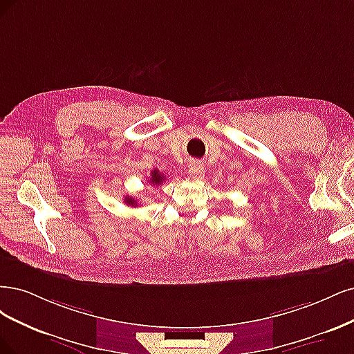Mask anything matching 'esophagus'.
I'll use <instances>...</instances> for the list:
<instances>
[{
    "mask_svg": "<svg viewBox=\"0 0 354 354\" xmlns=\"http://www.w3.org/2000/svg\"><path fill=\"white\" fill-rule=\"evenodd\" d=\"M188 172L194 179H201L204 176V167L200 162L192 160L188 166Z\"/></svg>",
    "mask_w": 354,
    "mask_h": 354,
    "instance_id": "esophagus-1",
    "label": "esophagus"
}]
</instances>
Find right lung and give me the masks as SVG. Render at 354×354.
I'll return each instance as SVG.
<instances>
[{"label": "right lung", "instance_id": "1", "mask_svg": "<svg viewBox=\"0 0 354 354\" xmlns=\"http://www.w3.org/2000/svg\"><path fill=\"white\" fill-rule=\"evenodd\" d=\"M163 180H165V175H163L158 169H154L153 172H151L150 179H148V184H153V185H162V182H163ZM124 203H127L128 206H138V204H136V201H135L132 197H129V196L124 197Z\"/></svg>", "mask_w": 354, "mask_h": 354}]
</instances>
